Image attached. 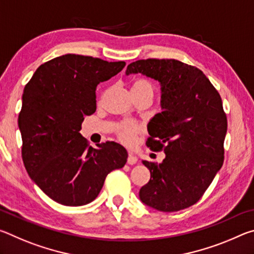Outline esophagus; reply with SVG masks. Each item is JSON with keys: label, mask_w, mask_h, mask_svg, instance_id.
<instances>
[{"label": "esophagus", "mask_w": 254, "mask_h": 254, "mask_svg": "<svg viewBox=\"0 0 254 254\" xmlns=\"http://www.w3.org/2000/svg\"><path fill=\"white\" fill-rule=\"evenodd\" d=\"M137 162V158L135 154H133L132 152H128V157H127V165H135Z\"/></svg>", "instance_id": "obj_1"}]
</instances>
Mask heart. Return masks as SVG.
<instances>
[{"mask_svg":"<svg viewBox=\"0 0 254 254\" xmlns=\"http://www.w3.org/2000/svg\"><path fill=\"white\" fill-rule=\"evenodd\" d=\"M136 89H148L152 91V86L149 81L144 79H137L132 84L131 91H136ZM141 131L140 127L133 122H126L120 127L119 136L124 143L131 144L135 139V135Z\"/></svg>","mask_w":254,"mask_h":254,"instance_id":"b5f03b06","label":"heart"}]
</instances>
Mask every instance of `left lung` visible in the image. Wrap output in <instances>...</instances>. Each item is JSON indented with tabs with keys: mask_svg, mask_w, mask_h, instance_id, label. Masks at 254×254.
<instances>
[{
	"mask_svg": "<svg viewBox=\"0 0 254 254\" xmlns=\"http://www.w3.org/2000/svg\"><path fill=\"white\" fill-rule=\"evenodd\" d=\"M142 74L160 84L161 112L148 128L147 145L165 152L161 163L143 161L150 180L140 200L160 212L194 205L224 161L226 115L220 94L198 68L175 59L137 60L126 75Z\"/></svg>",
	"mask_w": 254,
	"mask_h": 254,
	"instance_id": "left-lung-1",
	"label": "left lung"
}]
</instances>
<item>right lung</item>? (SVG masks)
I'll return each instance as SVG.
<instances>
[{
	"label": "right lung",
	"instance_id": "obj_1",
	"mask_svg": "<svg viewBox=\"0 0 254 254\" xmlns=\"http://www.w3.org/2000/svg\"><path fill=\"white\" fill-rule=\"evenodd\" d=\"M126 63L64 55L34 71L22 94L18 124L22 159L34 184L65 206L91 203L106 176L124 167L127 152L113 141L87 145L80 134L85 117L96 111V87Z\"/></svg>",
	"mask_w": 254,
	"mask_h": 254
}]
</instances>
